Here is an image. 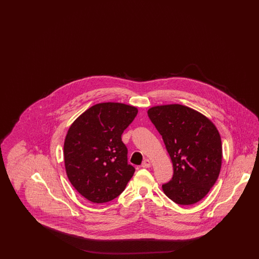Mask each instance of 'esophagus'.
<instances>
[{"label":"esophagus","instance_id":"obj_1","mask_svg":"<svg viewBox=\"0 0 259 259\" xmlns=\"http://www.w3.org/2000/svg\"><path fill=\"white\" fill-rule=\"evenodd\" d=\"M150 166H151V162H150L149 159H145V160L143 161L142 165H141L142 168H149Z\"/></svg>","mask_w":259,"mask_h":259}]
</instances>
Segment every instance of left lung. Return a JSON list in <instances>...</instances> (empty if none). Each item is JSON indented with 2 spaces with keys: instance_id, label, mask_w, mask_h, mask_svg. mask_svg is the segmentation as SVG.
Returning a JSON list of instances; mask_svg holds the SVG:
<instances>
[{
  "instance_id": "1",
  "label": "left lung",
  "mask_w": 259,
  "mask_h": 259,
  "mask_svg": "<svg viewBox=\"0 0 259 259\" xmlns=\"http://www.w3.org/2000/svg\"><path fill=\"white\" fill-rule=\"evenodd\" d=\"M148 117L162 136L174 168L164 193L179 205H192L209 193L221 172L222 139L206 115L170 104L148 109Z\"/></svg>"
}]
</instances>
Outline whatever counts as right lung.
I'll list each match as a JSON object with an SVG mask.
<instances>
[{"instance_id":"right-lung-1","label":"right lung","mask_w":259,"mask_h":259,"mask_svg":"<svg viewBox=\"0 0 259 259\" xmlns=\"http://www.w3.org/2000/svg\"><path fill=\"white\" fill-rule=\"evenodd\" d=\"M138 113L134 106L100 103L81 113L64 142L67 177L92 203H106L122 193L135 168L127 163L121 135Z\"/></svg>"}]
</instances>
